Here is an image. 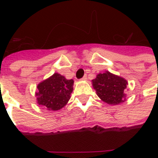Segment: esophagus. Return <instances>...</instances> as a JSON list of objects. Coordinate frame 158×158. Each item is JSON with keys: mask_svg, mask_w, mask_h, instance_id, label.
Segmentation results:
<instances>
[{"mask_svg": "<svg viewBox=\"0 0 158 158\" xmlns=\"http://www.w3.org/2000/svg\"><path fill=\"white\" fill-rule=\"evenodd\" d=\"M86 79H87V76H84V77H83L82 78V80H86Z\"/></svg>", "mask_w": 158, "mask_h": 158, "instance_id": "obj_1", "label": "esophagus"}]
</instances>
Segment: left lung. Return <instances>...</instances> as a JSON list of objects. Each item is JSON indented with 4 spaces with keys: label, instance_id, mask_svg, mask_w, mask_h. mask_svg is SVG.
Segmentation results:
<instances>
[{
    "label": "left lung",
    "instance_id": "1",
    "mask_svg": "<svg viewBox=\"0 0 158 158\" xmlns=\"http://www.w3.org/2000/svg\"><path fill=\"white\" fill-rule=\"evenodd\" d=\"M92 85L100 99L109 105H118L125 101L124 89L128 81L123 77L106 71L96 75L92 80Z\"/></svg>",
    "mask_w": 158,
    "mask_h": 158
}]
</instances>
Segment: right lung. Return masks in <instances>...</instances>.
I'll return each instance as SVG.
<instances>
[{
    "mask_svg": "<svg viewBox=\"0 0 158 158\" xmlns=\"http://www.w3.org/2000/svg\"><path fill=\"white\" fill-rule=\"evenodd\" d=\"M73 80L55 73L38 84L35 92L37 103L49 111H58L67 105L73 89Z\"/></svg>",
    "mask_w": 158,
    "mask_h": 158,
    "instance_id": "right-lung-1",
    "label": "right lung"
}]
</instances>
